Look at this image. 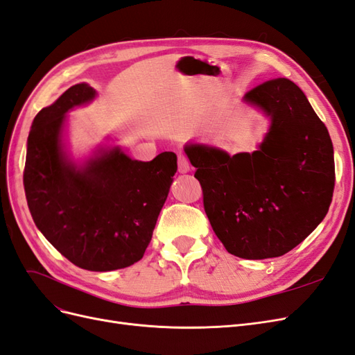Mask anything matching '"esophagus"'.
<instances>
[{
	"label": "esophagus",
	"instance_id": "1",
	"mask_svg": "<svg viewBox=\"0 0 355 355\" xmlns=\"http://www.w3.org/2000/svg\"><path fill=\"white\" fill-rule=\"evenodd\" d=\"M178 170H179V173H182V175L188 173V171L191 170V164H189V161H188V158L185 155H179V158H178Z\"/></svg>",
	"mask_w": 355,
	"mask_h": 355
}]
</instances>
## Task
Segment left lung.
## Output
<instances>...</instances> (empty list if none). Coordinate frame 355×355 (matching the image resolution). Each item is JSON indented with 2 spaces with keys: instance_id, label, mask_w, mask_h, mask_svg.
<instances>
[{
  "instance_id": "1",
  "label": "left lung",
  "mask_w": 355,
  "mask_h": 355,
  "mask_svg": "<svg viewBox=\"0 0 355 355\" xmlns=\"http://www.w3.org/2000/svg\"><path fill=\"white\" fill-rule=\"evenodd\" d=\"M244 102L271 121L257 151L230 155L188 144L185 153L225 249L243 259H268L295 249L324 219L335 158L324 123L293 81H266L245 93Z\"/></svg>"
}]
</instances>
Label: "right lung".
I'll return each instance as SVG.
<instances>
[{
    "label": "right lung",
    "mask_w": 355,
    "mask_h": 355,
    "mask_svg": "<svg viewBox=\"0 0 355 355\" xmlns=\"http://www.w3.org/2000/svg\"><path fill=\"white\" fill-rule=\"evenodd\" d=\"M96 90L69 87L32 123L24 185L37 228L83 270L114 271L141 261L178 170L175 153L132 159L120 146L99 148L84 163L65 151L67 112Z\"/></svg>",
    "instance_id": "1"
}]
</instances>
